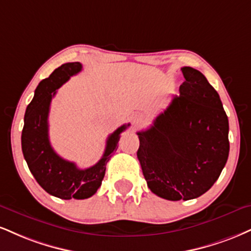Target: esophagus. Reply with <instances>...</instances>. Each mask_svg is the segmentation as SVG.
Here are the masks:
<instances>
[{
    "mask_svg": "<svg viewBox=\"0 0 251 251\" xmlns=\"http://www.w3.org/2000/svg\"><path fill=\"white\" fill-rule=\"evenodd\" d=\"M145 122V116L141 113H138L135 114L133 117V124L134 125H140V124H143Z\"/></svg>",
    "mask_w": 251,
    "mask_h": 251,
    "instance_id": "esophagus-1",
    "label": "esophagus"
}]
</instances>
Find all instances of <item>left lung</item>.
<instances>
[{"instance_id":"8db88e82","label":"left lung","mask_w":251,"mask_h":251,"mask_svg":"<svg viewBox=\"0 0 251 251\" xmlns=\"http://www.w3.org/2000/svg\"><path fill=\"white\" fill-rule=\"evenodd\" d=\"M179 96L138 132L137 152L149 188L171 201L192 200L212 188L229 155V123L216 90L199 70L181 68Z\"/></svg>"}]
</instances>
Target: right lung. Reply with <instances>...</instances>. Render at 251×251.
<instances>
[{
	"instance_id": "obj_1",
	"label": "right lung",
	"mask_w": 251,
	"mask_h": 251,
	"mask_svg": "<svg viewBox=\"0 0 251 251\" xmlns=\"http://www.w3.org/2000/svg\"><path fill=\"white\" fill-rule=\"evenodd\" d=\"M80 70L79 62L65 63L38 84L34 98L26 107L21 138L24 159L38 185L50 195L63 200H83L96 194L104 179L106 164L118 149L120 133L129 126V124L120 126L108 135L104 154L92 167L80 170L75 162L57 154L49 140L50 104L56 90Z\"/></svg>"
}]
</instances>
